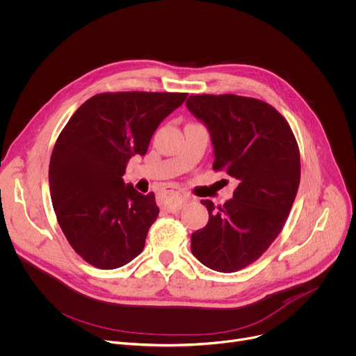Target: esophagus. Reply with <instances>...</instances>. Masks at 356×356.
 I'll list each match as a JSON object with an SVG mask.
<instances>
[{"label":"esophagus","mask_w":356,"mask_h":356,"mask_svg":"<svg viewBox=\"0 0 356 356\" xmlns=\"http://www.w3.org/2000/svg\"><path fill=\"white\" fill-rule=\"evenodd\" d=\"M166 194V200H168V209L169 211H176L180 209L181 205L187 201V195L184 193H181L177 188H168L165 191Z\"/></svg>","instance_id":"obj_1"}]
</instances>
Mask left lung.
I'll list each match as a JSON object with an SVG mask.
<instances>
[{
	"label": "left lung",
	"instance_id": "obj_1",
	"mask_svg": "<svg viewBox=\"0 0 356 356\" xmlns=\"http://www.w3.org/2000/svg\"><path fill=\"white\" fill-rule=\"evenodd\" d=\"M186 104L211 134L213 170L238 180L223 207L201 201L209 220L191 234V252L212 270L237 272L270 247L289 218L301 179L298 144L287 120L261 99L202 94Z\"/></svg>",
	"mask_w": 356,
	"mask_h": 356
}]
</instances>
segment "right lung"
<instances>
[{
    "label": "right lung",
    "mask_w": 356,
    "mask_h": 356,
    "mask_svg": "<svg viewBox=\"0 0 356 356\" xmlns=\"http://www.w3.org/2000/svg\"><path fill=\"white\" fill-rule=\"evenodd\" d=\"M186 92H102L72 115L52 149L48 180L58 223L72 248L98 269H116L141 254L159 208L122 176L145 155L161 122Z\"/></svg>",
    "instance_id": "add662e5"
}]
</instances>
